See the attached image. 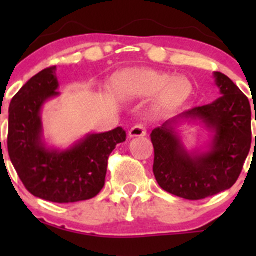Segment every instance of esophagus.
Masks as SVG:
<instances>
[{
    "label": "esophagus",
    "instance_id": "34e87169",
    "mask_svg": "<svg viewBox=\"0 0 256 256\" xmlns=\"http://www.w3.org/2000/svg\"><path fill=\"white\" fill-rule=\"evenodd\" d=\"M146 128H144L142 124H138V125H135L128 131V136L130 138H144V136H146Z\"/></svg>",
    "mask_w": 256,
    "mask_h": 256
}]
</instances>
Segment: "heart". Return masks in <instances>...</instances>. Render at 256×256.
<instances>
[{
    "instance_id": "heart-1",
    "label": "heart",
    "mask_w": 256,
    "mask_h": 256,
    "mask_svg": "<svg viewBox=\"0 0 256 256\" xmlns=\"http://www.w3.org/2000/svg\"><path fill=\"white\" fill-rule=\"evenodd\" d=\"M115 92L124 98L156 95L154 105L161 112H171L182 106L193 92L192 82L184 76H171L154 69H128L112 79Z\"/></svg>"
}]
</instances>
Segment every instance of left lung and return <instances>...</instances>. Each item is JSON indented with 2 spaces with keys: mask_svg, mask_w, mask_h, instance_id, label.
Returning <instances> with one entry per match:
<instances>
[{
  "mask_svg": "<svg viewBox=\"0 0 256 256\" xmlns=\"http://www.w3.org/2000/svg\"><path fill=\"white\" fill-rule=\"evenodd\" d=\"M214 79L220 98L167 120L151 134L157 183L184 200H203L233 187L252 146L249 100L226 76L214 72ZM183 120H200L214 134L204 152L185 148L176 130Z\"/></svg>",
  "mask_w": 256,
  "mask_h": 256,
  "instance_id": "left-lung-1",
  "label": "left lung"
}]
</instances>
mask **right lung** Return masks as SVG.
<instances>
[{
  "instance_id": "add662e5",
  "label": "right lung",
  "mask_w": 256,
  "mask_h": 256,
  "mask_svg": "<svg viewBox=\"0 0 256 256\" xmlns=\"http://www.w3.org/2000/svg\"><path fill=\"white\" fill-rule=\"evenodd\" d=\"M56 66L36 74L11 100L8 154L28 192L54 203H74L99 194L105 184L108 160L126 141L122 128L88 134L66 150L49 147L43 138L42 109L60 95Z\"/></svg>"
}]
</instances>
